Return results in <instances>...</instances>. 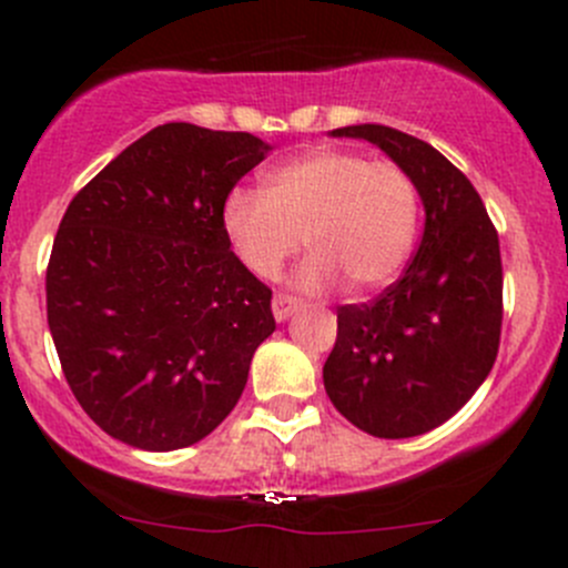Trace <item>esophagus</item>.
Segmentation results:
<instances>
[{
  "mask_svg": "<svg viewBox=\"0 0 568 568\" xmlns=\"http://www.w3.org/2000/svg\"><path fill=\"white\" fill-rule=\"evenodd\" d=\"M296 307H300V300H296V296L274 294L272 313H274V318H277V321H288L296 313Z\"/></svg>",
  "mask_w": 568,
  "mask_h": 568,
  "instance_id": "obj_1",
  "label": "esophagus"
}]
</instances>
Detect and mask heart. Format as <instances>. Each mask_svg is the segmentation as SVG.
<instances>
[{
    "label": "heart",
    "mask_w": 568,
    "mask_h": 568,
    "mask_svg": "<svg viewBox=\"0 0 568 568\" xmlns=\"http://www.w3.org/2000/svg\"><path fill=\"white\" fill-rule=\"evenodd\" d=\"M420 222V192L409 170L341 148H313L266 175V189H236L222 227L257 277H277L302 250L296 285L326 294H371L398 277Z\"/></svg>",
    "instance_id": "heart-1"
}]
</instances>
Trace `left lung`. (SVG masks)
<instances>
[{"mask_svg": "<svg viewBox=\"0 0 568 568\" xmlns=\"http://www.w3.org/2000/svg\"><path fill=\"white\" fill-rule=\"evenodd\" d=\"M332 136L379 145L409 170L426 209L420 247L376 300L337 307L324 363L335 409L382 439L443 426L484 385L500 348L503 261L484 200L437 148L379 123Z\"/></svg>", "mask_w": 568, "mask_h": 568, "instance_id": "obj_1", "label": "left lung"}]
</instances>
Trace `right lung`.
<instances>
[{
	"instance_id": "obj_1",
	"label": "right lung",
	"mask_w": 568,
	"mask_h": 568,
	"mask_svg": "<svg viewBox=\"0 0 568 568\" xmlns=\"http://www.w3.org/2000/svg\"><path fill=\"white\" fill-rule=\"evenodd\" d=\"M272 148L164 123L68 205L45 268L57 357L90 420L142 450L209 437L274 332L272 288L231 250L227 194Z\"/></svg>"
}]
</instances>
